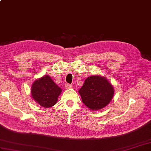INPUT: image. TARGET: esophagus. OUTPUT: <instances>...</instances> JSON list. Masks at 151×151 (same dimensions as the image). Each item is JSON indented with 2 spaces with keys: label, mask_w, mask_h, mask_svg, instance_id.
<instances>
[{
  "label": "esophagus",
  "mask_w": 151,
  "mask_h": 151,
  "mask_svg": "<svg viewBox=\"0 0 151 151\" xmlns=\"http://www.w3.org/2000/svg\"><path fill=\"white\" fill-rule=\"evenodd\" d=\"M65 87L66 89H70L72 88V85L71 84H66L65 85Z\"/></svg>",
  "instance_id": "34e87169"
}]
</instances>
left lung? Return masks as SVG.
Returning a JSON list of instances; mask_svg holds the SVG:
<instances>
[{
  "label": "left lung",
  "mask_w": 151,
  "mask_h": 151,
  "mask_svg": "<svg viewBox=\"0 0 151 151\" xmlns=\"http://www.w3.org/2000/svg\"><path fill=\"white\" fill-rule=\"evenodd\" d=\"M78 92L83 103L92 110L107 106L114 94L113 86L101 76H91L86 78Z\"/></svg>",
  "instance_id": "1"
}]
</instances>
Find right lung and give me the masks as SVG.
<instances>
[{"instance_id":"obj_1","label":"right lung","mask_w":151,"mask_h":151,"mask_svg":"<svg viewBox=\"0 0 151 151\" xmlns=\"http://www.w3.org/2000/svg\"><path fill=\"white\" fill-rule=\"evenodd\" d=\"M62 89L53 82L49 75L36 80L31 88V94L34 101L44 108L56 104Z\"/></svg>"}]
</instances>
